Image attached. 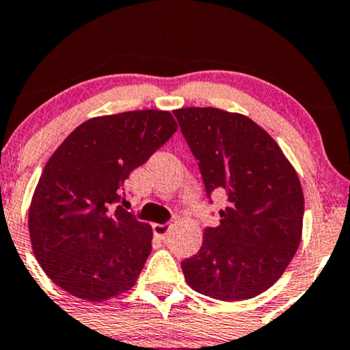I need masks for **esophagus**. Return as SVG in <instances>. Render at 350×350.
<instances>
[{
    "label": "esophagus",
    "instance_id": "34e87169",
    "mask_svg": "<svg viewBox=\"0 0 350 350\" xmlns=\"http://www.w3.org/2000/svg\"><path fill=\"white\" fill-rule=\"evenodd\" d=\"M153 231L157 237L164 238L167 234V231H170V223H154Z\"/></svg>",
    "mask_w": 350,
    "mask_h": 350
}]
</instances>
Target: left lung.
Here are the masks:
<instances>
[{
    "mask_svg": "<svg viewBox=\"0 0 350 350\" xmlns=\"http://www.w3.org/2000/svg\"><path fill=\"white\" fill-rule=\"evenodd\" d=\"M210 199L225 192L220 225L204 230L180 262L189 287L221 301L247 300L280 279L301 238L303 191L280 146L256 122L215 107L174 111ZM212 202V200H210Z\"/></svg>",
    "mask_w": 350,
    "mask_h": 350,
    "instance_id": "8db88e82",
    "label": "left lung"
}]
</instances>
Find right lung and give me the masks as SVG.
Masks as SVG:
<instances>
[{
  "label": "right lung",
  "instance_id": "obj_1",
  "mask_svg": "<svg viewBox=\"0 0 350 350\" xmlns=\"http://www.w3.org/2000/svg\"><path fill=\"white\" fill-rule=\"evenodd\" d=\"M176 130L166 111L122 112L86 120L55 150L32 196L29 233L58 287L88 301L133 287L153 231L119 205L122 189Z\"/></svg>",
  "mask_w": 350,
  "mask_h": 350
}]
</instances>
